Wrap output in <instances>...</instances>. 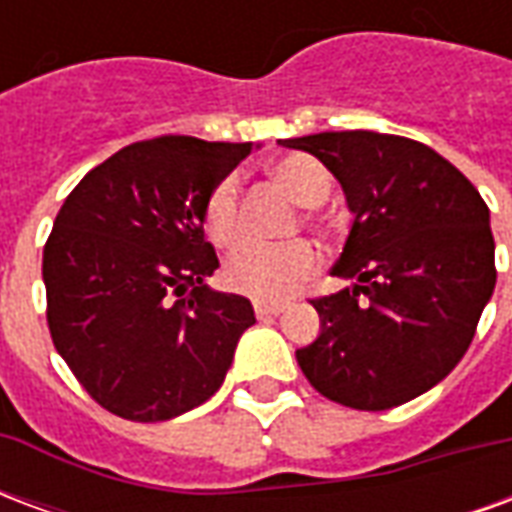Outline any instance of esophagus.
Masks as SVG:
<instances>
[{
    "label": "esophagus",
    "mask_w": 512,
    "mask_h": 512,
    "mask_svg": "<svg viewBox=\"0 0 512 512\" xmlns=\"http://www.w3.org/2000/svg\"><path fill=\"white\" fill-rule=\"evenodd\" d=\"M282 310H285L282 301H255L257 318H274V315H279Z\"/></svg>",
    "instance_id": "1"
}]
</instances>
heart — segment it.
Wrapping results in <instances>:
<instances>
[{
	"label": "heart",
	"mask_w": 512,
	"mask_h": 512,
	"mask_svg": "<svg viewBox=\"0 0 512 512\" xmlns=\"http://www.w3.org/2000/svg\"><path fill=\"white\" fill-rule=\"evenodd\" d=\"M268 175L288 191L304 208L321 205L332 178L321 161L312 156H285L268 164ZM202 227L216 249H235L244 241V202H241V178L227 172L216 180L202 202ZM318 271V252L304 241L285 246H246L224 266V285L255 301H279L290 296Z\"/></svg>",
	"instance_id": "b5f03b06"
}]
</instances>
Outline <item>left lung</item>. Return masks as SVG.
Masks as SVG:
<instances>
[{
  "label": "left lung",
  "mask_w": 512,
  "mask_h": 512,
  "mask_svg": "<svg viewBox=\"0 0 512 512\" xmlns=\"http://www.w3.org/2000/svg\"><path fill=\"white\" fill-rule=\"evenodd\" d=\"M323 161L354 213L334 277L312 299L321 334L296 351L323 397L359 411L414 400L463 359L496 285L488 205L422 142L376 131L279 139Z\"/></svg>",
  "instance_id": "8db88e82"
}]
</instances>
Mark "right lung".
I'll list each match as a JSON object with an SVG mask.
<instances>
[{
    "instance_id": "1",
    "label": "right lung",
    "mask_w": 512,
    "mask_h": 512,
    "mask_svg": "<svg viewBox=\"0 0 512 512\" xmlns=\"http://www.w3.org/2000/svg\"><path fill=\"white\" fill-rule=\"evenodd\" d=\"M252 142L156 136L117 150L62 202L43 249L57 354L98 406L164 422L205 403L255 323L244 296L205 285L219 257L202 202Z\"/></svg>"
}]
</instances>
